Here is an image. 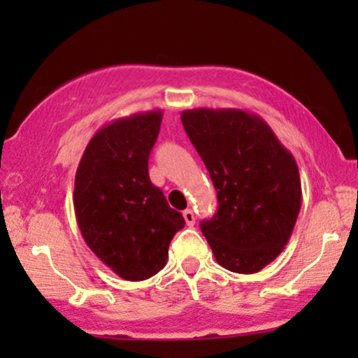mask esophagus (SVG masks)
Segmentation results:
<instances>
[{
    "instance_id": "obj_1",
    "label": "esophagus",
    "mask_w": 358,
    "mask_h": 358,
    "mask_svg": "<svg viewBox=\"0 0 358 358\" xmlns=\"http://www.w3.org/2000/svg\"><path fill=\"white\" fill-rule=\"evenodd\" d=\"M182 217H184L185 223H187L189 227H194V223H195V215H194L192 210H190V208L184 210V212H182Z\"/></svg>"
}]
</instances>
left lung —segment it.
Wrapping results in <instances>:
<instances>
[{
    "mask_svg": "<svg viewBox=\"0 0 358 358\" xmlns=\"http://www.w3.org/2000/svg\"><path fill=\"white\" fill-rule=\"evenodd\" d=\"M180 120L217 190V213L200 223L215 259L236 273L262 271L287 246L300 213L295 158L251 112L190 109Z\"/></svg>",
    "mask_w": 358,
    "mask_h": 358,
    "instance_id": "1",
    "label": "left lung"
}]
</instances>
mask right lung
Instances as JSON below:
<instances>
[{
  "instance_id": "add662e5",
  "label": "right lung",
  "mask_w": 358,
  "mask_h": 358,
  "mask_svg": "<svg viewBox=\"0 0 358 358\" xmlns=\"http://www.w3.org/2000/svg\"><path fill=\"white\" fill-rule=\"evenodd\" d=\"M161 120L156 109L104 125L87 143L75 178L73 205L87 248L131 282L166 266L171 239L185 224L150 180L148 158Z\"/></svg>"
}]
</instances>
